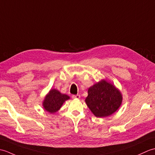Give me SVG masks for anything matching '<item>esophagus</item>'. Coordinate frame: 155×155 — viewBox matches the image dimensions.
<instances>
[{"mask_svg": "<svg viewBox=\"0 0 155 155\" xmlns=\"http://www.w3.org/2000/svg\"><path fill=\"white\" fill-rule=\"evenodd\" d=\"M72 98H74V99H79L81 98V96L79 94H77V95H72Z\"/></svg>", "mask_w": 155, "mask_h": 155, "instance_id": "1", "label": "esophagus"}]
</instances>
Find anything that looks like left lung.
Here are the masks:
<instances>
[{"instance_id":"left-lung-1","label":"left lung","mask_w":155,"mask_h":155,"mask_svg":"<svg viewBox=\"0 0 155 155\" xmlns=\"http://www.w3.org/2000/svg\"><path fill=\"white\" fill-rule=\"evenodd\" d=\"M123 102L120 91L113 83L103 79L88 88L85 99L87 107L96 117L104 118L114 113Z\"/></svg>"}]
</instances>
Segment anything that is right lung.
Segmentation results:
<instances>
[{"instance_id": "right-lung-1", "label": "right lung", "mask_w": 155, "mask_h": 155, "mask_svg": "<svg viewBox=\"0 0 155 155\" xmlns=\"http://www.w3.org/2000/svg\"><path fill=\"white\" fill-rule=\"evenodd\" d=\"M68 99H70V97L67 94H62L55 88H52L42 101V107L48 113L54 114L59 110L64 102Z\"/></svg>"}]
</instances>
